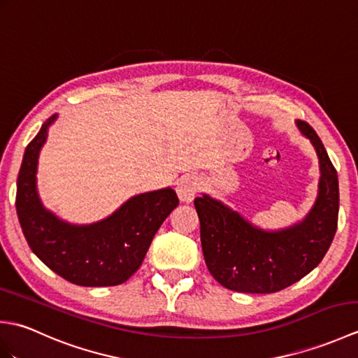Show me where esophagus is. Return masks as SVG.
I'll use <instances>...</instances> for the list:
<instances>
[{
  "label": "esophagus",
  "mask_w": 358,
  "mask_h": 358,
  "mask_svg": "<svg viewBox=\"0 0 358 358\" xmlns=\"http://www.w3.org/2000/svg\"><path fill=\"white\" fill-rule=\"evenodd\" d=\"M200 189V181L196 177L192 175H186V177H181L177 183V194L180 200L183 203H191L194 196L196 195Z\"/></svg>",
  "instance_id": "1"
}]
</instances>
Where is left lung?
Instances as JSON below:
<instances>
[{"instance_id":"1","label":"left lung","mask_w":358,"mask_h":358,"mask_svg":"<svg viewBox=\"0 0 358 358\" xmlns=\"http://www.w3.org/2000/svg\"><path fill=\"white\" fill-rule=\"evenodd\" d=\"M296 126L313 141L322 171L318 199L305 222L286 231L264 232L208 195L194 200L204 262L212 277L231 291L272 294L294 285L317 268L336 235L337 171L314 129L306 121Z\"/></svg>"}]
</instances>
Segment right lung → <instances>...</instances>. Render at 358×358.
<instances>
[{"label": "right lung", "instance_id": "1", "mask_svg": "<svg viewBox=\"0 0 358 358\" xmlns=\"http://www.w3.org/2000/svg\"><path fill=\"white\" fill-rule=\"evenodd\" d=\"M52 115L27 144L17 181V214L32 252L73 285L117 286L138 271L152 238L178 206L173 189L136 195L104 222L71 226L44 210L36 195L38 154Z\"/></svg>", "mask_w": 358, "mask_h": 358}]
</instances>
